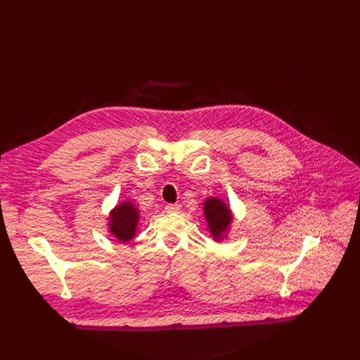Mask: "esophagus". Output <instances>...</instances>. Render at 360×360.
Segmentation results:
<instances>
[{"label":"esophagus","mask_w":360,"mask_h":360,"mask_svg":"<svg viewBox=\"0 0 360 360\" xmlns=\"http://www.w3.org/2000/svg\"><path fill=\"white\" fill-rule=\"evenodd\" d=\"M165 210L169 214H178L181 211V205L179 203H169V205H167Z\"/></svg>","instance_id":"1"}]
</instances>
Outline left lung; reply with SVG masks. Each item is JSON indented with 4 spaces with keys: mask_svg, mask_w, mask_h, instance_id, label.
Masks as SVG:
<instances>
[{
    "mask_svg": "<svg viewBox=\"0 0 360 360\" xmlns=\"http://www.w3.org/2000/svg\"><path fill=\"white\" fill-rule=\"evenodd\" d=\"M203 215L208 222V229L215 242L228 238L233 222V212L229 205L217 196H208L203 200Z\"/></svg>",
    "mask_w": 360,
    "mask_h": 360,
    "instance_id": "1",
    "label": "left lung"
}]
</instances>
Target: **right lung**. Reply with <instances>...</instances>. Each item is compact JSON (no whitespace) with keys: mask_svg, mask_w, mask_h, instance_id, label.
Listing matches in <instances>:
<instances>
[{"mask_svg":"<svg viewBox=\"0 0 360 360\" xmlns=\"http://www.w3.org/2000/svg\"><path fill=\"white\" fill-rule=\"evenodd\" d=\"M139 210L134 200H122L117 203L108 215V231L120 242H131L138 231Z\"/></svg>","mask_w":360,"mask_h":360,"instance_id":"right-lung-1","label":"right lung"}]
</instances>
